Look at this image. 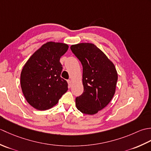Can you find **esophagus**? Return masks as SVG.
<instances>
[{
  "instance_id": "esophagus-1",
  "label": "esophagus",
  "mask_w": 151,
  "mask_h": 151,
  "mask_svg": "<svg viewBox=\"0 0 151 151\" xmlns=\"http://www.w3.org/2000/svg\"><path fill=\"white\" fill-rule=\"evenodd\" d=\"M67 82H68L69 87V88L71 87V86H72V81H70V80H68V81H67Z\"/></svg>"
}]
</instances>
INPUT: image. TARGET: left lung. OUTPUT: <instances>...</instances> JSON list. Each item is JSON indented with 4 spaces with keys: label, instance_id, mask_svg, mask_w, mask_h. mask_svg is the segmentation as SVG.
Masks as SVG:
<instances>
[{
    "label": "left lung",
    "instance_id": "8db88e82",
    "mask_svg": "<svg viewBox=\"0 0 151 151\" xmlns=\"http://www.w3.org/2000/svg\"><path fill=\"white\" fill-rule=\"evenodd\" d=\"M83 67V93L76 98V106L83 114L93 115L109 104L115 93L118 75L114 63L93 43L70 46Z\"/></svg>",
    "mask_w": 151,
    "mask_h": 151
}]
</instances>
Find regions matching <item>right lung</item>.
<instances>
[{"label":"right lung","instance_id":"add662e5","mask_svg":"<svg viewBox=\"0 0 151 151\" xmlns=\"http://www.w3.org/2000/svg\"><path fill=\"white\" fill-rule=\"evenodd\" d=\"M63 43L49 41L39 48L21 70V87L27 101L38 110H47L58 102L68 90V84L61 78L60 58L68 50Z\"/></svg>","mask_w":151,"mask_h":151}]
</instances>
